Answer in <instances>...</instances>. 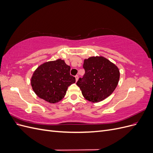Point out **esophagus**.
<instances>
[{"instance_id": "34e87169", "label": "esophagus", "mask_w": 153, "mask_h": 153, "mask_svg": "<svg viewBox=\"0 0 153 153\" xmlns=\"http://www.w3.org/2000/svg\"><path fill=\"white\" fill-rule=\"evenodd\" d=\"M75 79H76V82H77V80L78 79V75H76L75 76Z\"/></svg>"}]
</instances>
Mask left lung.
Segmentation results:
<instances>
[{"label": "left lung", "instance_id": "8db88e82", "mask_svg": "<svg viewBox=\"0 0 153 153\" xmlns=\"http://www.w3.org/2000/svg\"><path fill=\"white\" fill-rule=\"evenodd\" d=\"M83 68L85 74L76 85L83 96L92 103L100 102L108 97L116 88L119 80V68L102 56L85 59Z\"/></svg>", "mask_w": 153, "mask_h": 153}]
</instances>
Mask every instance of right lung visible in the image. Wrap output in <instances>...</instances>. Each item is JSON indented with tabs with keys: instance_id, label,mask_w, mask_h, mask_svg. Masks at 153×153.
Listing matches in <instances>:
<instances>
[{
	"instance_id": "add662e5",
	"label": "right lung",
	"mask_w": 153,
	"mask_h": 153,
	"mask_svg": "<svg viewBox=\"0 0 153 153\" xmlns=\"http://www.w3.org/2000/svg\"><path fill=\"white\" fill-rule=\"evenodd\" d=\"M71 68L64 60L45 62L34 71L31 78V85L36 94L50 103L62 100L68 88L75 82L70 75Z\"/></svg>"
}]
</instances>
